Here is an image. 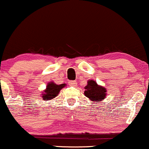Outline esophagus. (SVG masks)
<instances>
[{
    "label": "esophagus",
    "instance_id": "esophagus-1",
    "mask_svg": "<svg viewBox=\"0 0 149 149\" xmlns=\"http://www.w3.org/2000/svg\"><path fill=\"white\" fill-rule=\"evenodd\" d=\"M69 85H70V86H74L75 87L77 85V82L76 81H69Z\"/></svg>",
    "mask_w": 149,
    "mask_h": 149
}]
</instances>
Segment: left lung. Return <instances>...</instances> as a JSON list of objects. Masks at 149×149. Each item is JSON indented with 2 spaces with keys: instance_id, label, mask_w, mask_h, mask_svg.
<instances>
[{
  "instance_id": "obj_1",
  "label": "left lung",
  "mask_w": 149,
  "mask_h": 149,
  "mask_svg": "<svg viewBox=\"0 0 149 149\" xmlns=\"http://www.w3.org/2000/svg\"><path fill=\"white\" fill-rule=\"evenodd\" d=\"M84 94L90 100L94 102H100L105 98L107 95V89L104 87L98 85L95 81L88 80V85L85 87Z\"/></svg>"
}]
</instances>
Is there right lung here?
<instances>
[{
  "label": "right lung",
  "mask_w": 149,
  "mask_h": 149,
  "mask_svg": "<svg viewBox=\"0 0 149 149\" xmlns=\"http://www.w3.org/2000/svg\"><path fill=\"white\" fill-rule=\"evenodd\" d=\"M66 86V84H61V85H56L54 82H48L46 86V89L43 91L41 94V97L44 101H49L53 99L58 95V93L60 92L63 88Z\"/></svg>",
  "instance_id": "obj_1"
}]
</instances>
